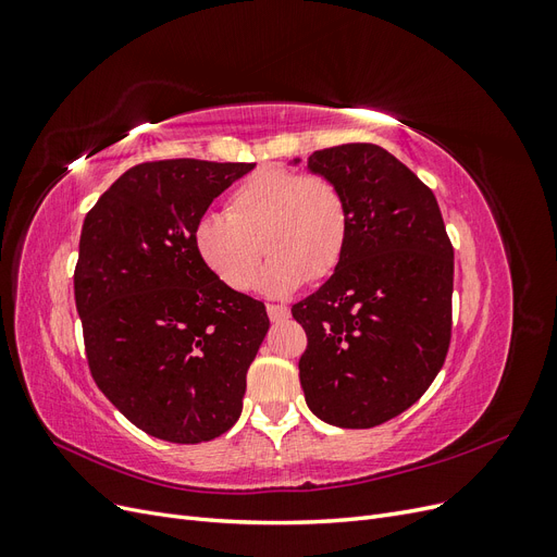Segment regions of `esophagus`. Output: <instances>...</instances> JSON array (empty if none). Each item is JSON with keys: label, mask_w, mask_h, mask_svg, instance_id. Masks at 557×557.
<instances>
[{"label": "esophagus", "mask_w": 557, "mask_h": 557, "mask_svg": "<svg viewBox=\"0 0 557 557\" xmlns=\"http://www.w3.org/2000/svg\"><path fill=\"white\" fill-rule=\"evenodd\" d=\"M267 313H269V320H272V323H283V320L290 315L288 307H278V305H267Z\"/></svg>", "instance_id": "34e87169"}]
</instances>
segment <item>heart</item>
I'll list each match as a JSON object with an SVG mask.
<instances>
[{
  "label": "heart",
  "instance_id": "b5f03b06",
  "mask_svg": "<svg viewBox=\"0 0 557 557\" xmlns=\"http://www.w3.org/2000/svg\"><path fill=\"white\" fill-rule=\"evenodd\" d=\"M348 230L346 197L332 178L264 166L232 190L225 213L197 218L193 246L201 264L239 293L256 281L264 248L272 260L258 285L283 297L336 272Z\"/></svg>",
  "mask_w": 557,
  "mask_h": 557
}]
</instances>
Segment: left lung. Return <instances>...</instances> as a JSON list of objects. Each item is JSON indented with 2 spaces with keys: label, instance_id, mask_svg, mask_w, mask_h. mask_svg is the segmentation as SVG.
<instances>
[{
  "label": "left lung",
  "instance_id": "left-lung-1",
  "mask_svg": "<svg viewBox=\"0 0 557 557\" xmlns=\"http://www.w3.org/2000/svg\"><path fill=\"white\" fill-rule=\"evenodd\" d=\"M307 166L339 185L350 230L336 272L293 307L309 342L301 391L330 425L376 428L423 397L444 367L453 246L432 190L385 148H323Z\"/></svg>",
  "mask_w": 557,
  "mask_h": 557
}]
</instances>
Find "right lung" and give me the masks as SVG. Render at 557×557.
I'll return each mask as SVG.
<instances>
[{
    "mask_svg": "<svg viewBox=\"0 0 557 557\" xmlns=\"http://www.w3.org/2000/svg\"><path fill=\"white\" fill-rule=\"evenodd\" d=\"M252 166L144 162L83 221L74 297L90 374L129 423L158 440L211 442L242 416L269 318L262 301L201 264L193 227Z\"/></svg>",
    "mask_w": 557,
    "mask_h": 557,
    "instance_id": "obj_1",
    "label": "right lung"
}]
</instances>
